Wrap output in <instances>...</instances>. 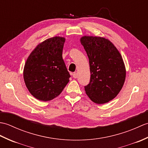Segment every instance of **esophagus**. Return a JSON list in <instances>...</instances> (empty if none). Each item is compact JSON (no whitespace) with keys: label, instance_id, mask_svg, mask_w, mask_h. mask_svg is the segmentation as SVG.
Listing matches in <instances>:
<instances>
[{"label":"esophagus","instance_id":"esophagus-1","mask_svg":"<svg viewBox=\"0 0 148 148\" xmlns=\"http://www.w3.org/2000/svg\"><path fill=\"white\" fill-rule=\"evenodd\" d=\"M72 77H73L74 78H75V79H76V78H77V74L76 72H74V73H73V74H72Z\"/></svg>","mask_w":148,"mask_h":148}]
</instances>
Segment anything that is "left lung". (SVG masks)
<instances>
[{"label":"left lung","instance_id":"8db88e82","mask_svg":"<svg viewBox=\"0 0 148 148\" xmlns=\"http://www.w3.org/2000/svg\"><path fill=\"white\" fill-rule=\"evenodd\" d=\"M80 42L89 58L90 81L84 86L86 95L97 104L114 99L123 86L126 69L115 46L108 39L83 36Z\"/></svg>","mask_w":148,"mask_h":148}]
</instances>
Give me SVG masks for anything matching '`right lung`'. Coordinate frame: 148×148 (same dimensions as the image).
Returning a JSON list of instances; mask_svg holds the SVG:
<instances>
[{
    "label": "right lung",
    "mask_w": 148,
    "mask_h": 148,
    "mask_svg": "<svg viewBox=\"0 0 148 148\" xmlns=\"http://www.w3.org/2000/svg\"><path fill=\"white\" fill-rule=\"evenodd\" d=\"M65 39L55 36L39 43L27 59L23 79L31 95L42 101L58 97L71 77L62 58Z\"/></svg>",
    "instance_id": "add662e5"
}]
</instances>
